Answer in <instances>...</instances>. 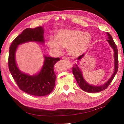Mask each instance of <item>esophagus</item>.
Wrapping results in <instances>:
<instances>
[{"label":"esophagus","instance_id":"obj_1","mask_svg":"<svg viewBox=\"0 0 124 124\" xmlns=\"http://www.w3.org/2000/svg\"><path fill=\"white\" fill-rule=\"evenodd\" d=\"M62 60H64V61H69V60H70V59H69V58L68 57H63Z\"/></svg>","mask_w":124,"mask_h":124}]
</instances>
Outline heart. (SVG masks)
<instances>
[{
	"mask_svg": "<svg viewBox=\"0 0 124 124\" xmlns=\"http://www.w3.org/2000/svg\"><path fill=\"white\" fill-rule=\"evenodd\" d=\"M91 35L88 32L74 29H64L58 31L56 37H50L47 45L52 52L62 53L67 47L70 56L77 57L84 52L91 42Z\"/></svg>",
	"mask_w": 124,
	"mask_h": 124,
	"instance_id": "1",
	"label": "heart"
}]
</instances>
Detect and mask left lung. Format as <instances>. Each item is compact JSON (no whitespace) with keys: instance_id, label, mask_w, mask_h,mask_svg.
Here are the masks:
<instances>
[{"instance_id":"1","label":"left lung","mask_w":124,"mask_h":124,"mask_svg":"<svg viewBox=\"0 0 124 124\" xmlns=\"http://www.w3.org/2000/svg\"><path fill=\"white\" fill-rule=\"evenodd\" d=\"M107 34L108 39L107 41L108 42L110 46V47L112 48L114 51V72H113L112 76L109 78V79L104 84L100 86H95L90 84L87 82L84 79L83 75V73L80 68L79 66V61L84 56H85V54H81V56H79L77 58V62L78 63H75L74 66H73L72 71L73 75H74L75 78L76 79L77 83L79 87L82 89L83 91L87 92H90V93H93V92H98L103 91L105 89H107L109 85L112 82L113 79H114L115 75H116L117 70H118V57H117V54H118V52H117V49L116 45L115 44L114 40H113L112 37L111 36L110 34L109 33H106Z\"/></svg>"}]
</instances>
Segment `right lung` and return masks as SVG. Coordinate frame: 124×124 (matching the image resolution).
Masks as SVG:
<instances>
[{"instance_id": "right-lung-1", "label": "right lung", "mask_w": 124, "mask_h": 124, "mask_svg": "<svg viewBox=\"0 0 124 124\" xmlns=\"http://www.w3.org/2000/svg\"><path fill=\"white\" fill-rule=\"evenodd\" d=\"M44 29L43 27L25 29L14 40L9 49L8 64L10 73L21 90L33 96L47 95L53 90L56 80L54 67L60 59L44 55V61L40 70L37 74L29 75L18 68L16 52L18 46L22 44L32 41L44 44Z\"/></svg>"}]
</instances>
